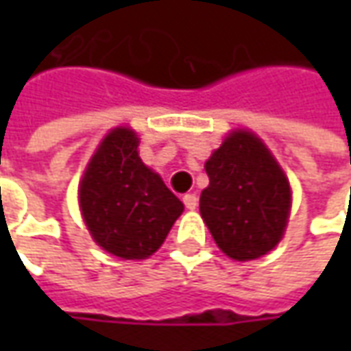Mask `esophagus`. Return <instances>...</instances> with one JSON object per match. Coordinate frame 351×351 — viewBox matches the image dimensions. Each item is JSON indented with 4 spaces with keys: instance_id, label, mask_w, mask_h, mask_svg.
<instances>
[{
    "instance_id": "34e87169",
    "label": "esophagus",
    "mask_w": 351,
    "mask_h": 351,
    "mask_svg": "<svg viewBox=\"0 0 351 351\" xmlns=\"http://www.w3.org/2000/svg\"><path fill=\"white\" fill-rule=\"evenodd\" d=\"M183 205H185V209L189 210H195L197 209V195H193V193H187V195H183Z\"/></svg>"
}]
</instances>
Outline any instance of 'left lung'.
<instances>
[{"instance_id": "1", "label": "left lung", "mask_w": 351, "mask_h": 351, "mask_svg": "<svg viewBox=\"0 0 351 351\" xmlns=\"http://www.w3.org/2000/svg\"><path fill=\"white\" fill-rule=\"evenodd\" d=\"M205 171L199 210L215 244L234 262L269 254L285 236L293 191L267 144L250 128H232Z\"/></svg>"}]
</instances>
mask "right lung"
I'll use <instances>...</instances> for the list:
<instances>
[{"mask_svg":"<svg viewBox=\"0 0 351 351\" xmlns=\"http://www.w3.org/2000/svg\"><path fill=\"white\" fill-rule=\"evenodd\" d=\"M138 132L111 128L77 185V205L93 242L121 260H146L160 248L183 203L138 156Z\"/></svg>","mask_w":351,"mask_h":351,"instance_id":"1","label":"right lung"}]
</instances>
